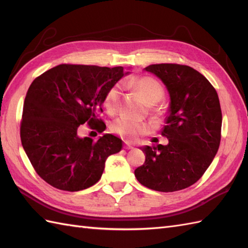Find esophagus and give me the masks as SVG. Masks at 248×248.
Here are the masks:
<instances>
[{"label": "esophagus", "mask_w": 248, "mask_h": 248, "mask_svg": "<svg viewBox=\"0 0 248 248\" xmlns=\"http://www.w3.org/2000/svg\"><path fill=\"white\" fill-rule=\"evenodd\" d=\"M124 149H128V150H130V149H133L134 148V147L132 146V145H131V144H129V143H127V141H125V143H124Z\"/></svg>", "instance_id": "esophagus-1"}]
</instances>
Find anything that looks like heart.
<instances>
[{"label": "heart", "instance_id": "b5f03b06", "mask_svg": "<svg viewBox=\"0 0 248 248\" xmlns=\"http://www.w3.org/2000/svg\"><path fill=\"white\" fill-rule=\"evenodd\" d=\"M131 87H133L144 101L149 104V109L152 114H159L161 108L157 102L164 97V87L156 78L149 76L136 77L128 82ZM120 99V86L114 84L105 93L103 104L109 113H113L118 108ZM109 130L113 133L129 140H135L140 135L146 134L149 131L148 124L140 121L131 120L127 117H119L113 120L109 124Z\"/></svg>", "mask_w": 248, "mask_h": 248}]
</instances>
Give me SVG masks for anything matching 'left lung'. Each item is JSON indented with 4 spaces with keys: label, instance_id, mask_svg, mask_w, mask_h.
Returning a JSON list of instances; mask_svg holds the SVG:
<instances>
[{
    "label": "left lung",
    "instance_id": "1",
    "mask_svg": "<svg viewBox=\"0 0 248 248\" xmlns=\"http://www.w3.org/2000/svg\"><path fill=\"white\" fill-rule=\"evenodd\" d=\"M145 69L159 77L170 94V113L162 131L168 144L141 148L146 160L135 177L155 191H180L202 177L218 150L219 99L212 84L189 66L155 64Z\"/></svg>",
    "mask_w": 248,
    "mask_h": 248
}]
</instances>
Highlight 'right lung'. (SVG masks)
<instances>
[{
  "label": "right lung",
  "instance_id": "obj_1",
  "mask_svg": "<svg viewBox=\"0 0 248 248\" xmlns=\"http://www.w3.org/2000/svg\"><path fill=\"white\" fill-rule=\"evenodd\" d=\"M124 77L123 67L62 64L31 82L24 100L20 138L38 176L62 191H82L97 183L108 156L123 141L112 134L78 138L80 125L98 132L108 89Z\"/></svg>",
  "mask_w": 248,
  "mask_h": 248
}]
</instances>
